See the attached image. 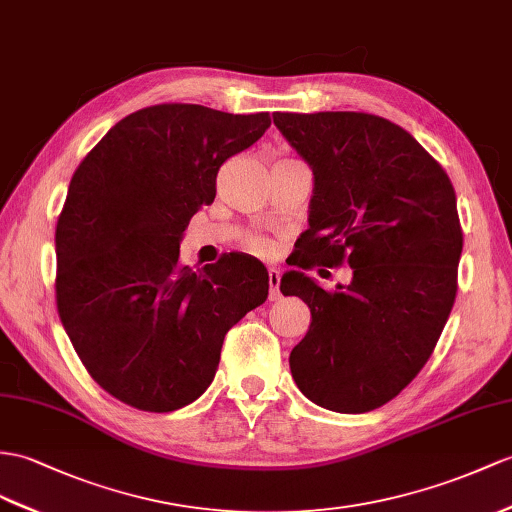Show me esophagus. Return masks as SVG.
Masks as SVG:
<instances>
[{
    "mask_svg": "<svg viewBox=\"0 0 512 512\" xmlns=\"http://www.w3.org/2000/svg\"><path fill=\"white\" fill-rule=\"evenodd\" d=\"M280 295V271L269 269V302H276Z\"/></svg>",
    "mask_w": 512,
    "mask_h": 512,
    "instance_id": "esophagus-1",
    "label": "esophagus"
}]
</instances>
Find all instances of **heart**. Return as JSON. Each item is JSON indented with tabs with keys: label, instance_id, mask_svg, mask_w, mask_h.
I'll return each mask as SVG.
<instances>
[{
	"label": "heart",
	"instance_id": "heart-1",
	"mask_svg": "<svg viewBox=\"0 0 512 512\" xmlns=\"http://www.w3.org/2000/svg\"><path fill=\"white\" fill-rule=\"evenodd\" d=\"M247 247L256 254H269L271 252V245L265 239H260V236H252V239L247 241Z\"/></svg>",
	"mask_w": 512,
	"mask_h": 512
}]
</instances>
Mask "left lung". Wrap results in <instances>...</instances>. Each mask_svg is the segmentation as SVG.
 <instances>
[{"instance_id": "8db88e82", "label": "left lung", "mask_w": 512, "mask_h": 512, "mask_svg": "<svg viewBox=\"0 0 512 512\" xmlns=\"http://www.w3.org/2000/svg\"><path fill=\"white\" fill-rule=\"evenodd\" d=\"M273 123L315 176L297 269L350 265L326 291L302 271L280 282L302 297L310 328L291 373L310 402L369 413L428 363L452 313L463 252L445 169L397 123L369 112H276Z\"/></svg>"}]
</instances>
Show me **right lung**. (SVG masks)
Returning <instances> with one entry per match:
<instances>
[{"mask_svg":"<svg viewBox=\"0 0 512 512\" xmlns=\"http://www.w3.org/2000/svg\"><path fill=\"white\" fill-rule=\"evenodd\" d=\"M269 112L158 104L112 126L73 173L56 223V306L89 376L119 402L171 413L213 382L228 330L267 299L258 260L180 263L191 217L215 202L223 162Z\"/></svg>","mask_w":512,"mask_h":512,"instance_id":"add662e5","label":"right lung"}]
</instances>
